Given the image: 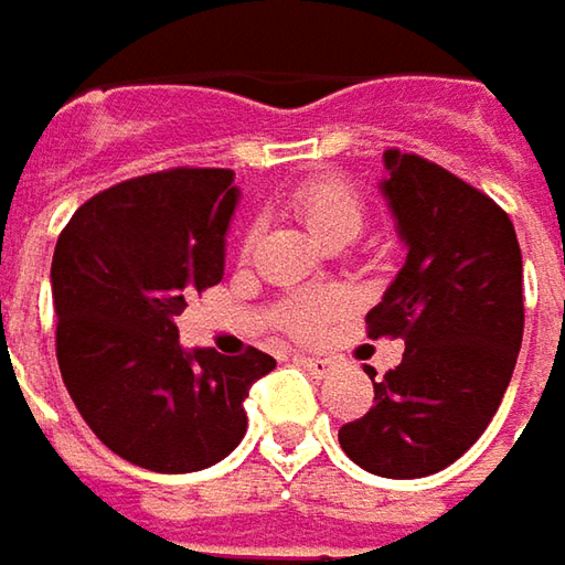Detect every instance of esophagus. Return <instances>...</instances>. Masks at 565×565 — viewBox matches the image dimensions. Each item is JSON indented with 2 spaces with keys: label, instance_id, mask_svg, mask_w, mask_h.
<instances>
[{
  "label": "esophagus",
  "instance_id": "obj_1",
  "mask_svg": "<svg viewBox=\"0 0 565 565\" xmlns=\"http://www.w3.org/2000/svg\"><path fill=\"white\" fill-rule=\"evenodd\" d=\"M295 363H298V366H305L313 380H327L329 373L335 370V361H332V358H313V354H298Z\"/></svg>",
  "mask_w": 565,
  "mask_h": 565
}]
</instances>
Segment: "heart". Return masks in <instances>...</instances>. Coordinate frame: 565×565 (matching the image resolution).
Listing matches in <instances>:
<instances>
[{
    "label": "heart",
    "instance_id": "1",
    "mask_svg": "<svg viewBox=\"0 0 565 565\" xmlns=\"http://www.w3.org/2000/svg\"><path fill=\"white\" fill-rule=\"evenodd\" d=\"M291 204L301 214V221L310 230V236L317 242H351L361 233L363 226V204L358 199V192L351 185H344L342 180L332 177H317L301 183L291 192ZM339 308L335 295H317V298H305L298 305H291L286 327L298 335H313L323 317H329L332 310Z\"/></svg>",
    "mask_w": 565,
    "mask_h": 565
}]
</instances>
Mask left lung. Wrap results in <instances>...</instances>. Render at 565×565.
<instances>
[{"label": "left lung", "instance_id": "left-lung-1", "mask_svg": "<svg viewBox=\"0 0 565 565\" xmlns=\"http://www.w3.org/2000/svg\"><path fill=\"white\" fill-rule=\"evenodd\" d=\"M382 164L407 260L366 323L370 339H404V361L373 382V407L339 445L373 476L423 479L460 460L501 407L525 320L522 252L479 189L419 154L385 151Z\"/></svg>", "mask_w": 565, "mask_h": 565}]
</instances>
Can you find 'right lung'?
Instances as JSON below:
<instances>
[{
	"instance_id": "right-lung-1",
	"label": "right lung",
	"mask_w": 565,
	"mask_h": 565,
	"mask_svg": "<svg viewBox=\"0 0 565 565\" xmlns=\"http://www.w3.org/2000/svg\"><path fill=\"white\" fill-rule=\"evenodd\" d=\"M233 170L177 168L98 192L52 255L58 366L79 416L117 457L199 472L242 441V401L270 354L183 348L189 291L217 286L236 214Z\"/></svg>"
}]
</instances>
